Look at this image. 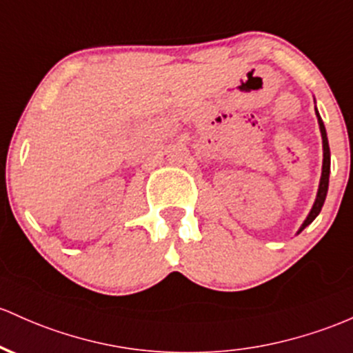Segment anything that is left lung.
Here are the masks:
<instances>
[{
    "instance_id": "1",
    "label": "left lung",
    "mask_w": 353,
    "mask_h": 353,
    "mask_svg": "<svg viewBox=\"0 0 353 353\" xmlns=\"http://www.w3.org/2000/svg\"><path fill=\"white\" fill-rule=\"evenodd\" d=\"M316 117H319V125H320V132H321V142H323V165H321V177H320V185H319V192H316V199L313 203L312 211L307 216V219L303 221L301 228L298 230V233L305 230L308 224L313 223V219L320 214L321 206L325 203V197H327V191H328V177H330V147H328V139H327V130H325L323 120H321L319 110L315 108Z\"/></svg>"
}]
</instances>
